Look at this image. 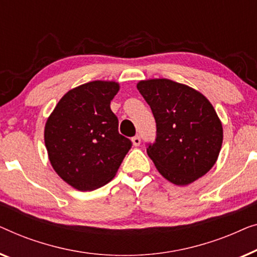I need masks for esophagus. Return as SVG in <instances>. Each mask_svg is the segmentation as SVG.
Here are the masks:
<instances>
[{
  "label": "esophagus",
  "mask_w": 257,
  "mask_h": 257,
  "mask_svg": "<svg viewBox=\"0 0 257 257\" xmlns=\"http://www.w3.org/2000/svg\"><path fill=\"white\" fill-rule=\"evenodd\" d=\"M132 141H133V144H134V146H135V147H139L140 144H141V137H140L139 135L135 136V137H133Z\"/></svg>",
  "instance_id": "esophagus-1"
}]
</instances>
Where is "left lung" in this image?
Listing matches in <instances>:
<instances>
[{
  "label": "left lung",
  "mask_w": 257,
  "mask_h": 257,
  "mask_svg": "<svg viewBox=\"0 0 257 257\" xmlns=\"http://www.w3.org/2000/svg\"><path fill=\"white\" fill-rule=\"evenodd\" d=\"M137 89L156 121V139L147 144V153L161 175L187 185L207 173L222 144V125L211 102L169 79L140 81Z\"/></svg>",
  "instance_id": "8db88e82"
}]
</instances>
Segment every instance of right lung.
Instances as JSON below:
<instances>
[{
  "label": "right lung",
  "mask_w": 257,
  "mask_h": 257,
  "mask_svg": "<svg viewBox=\"0 0 257 257\" xmlns=\"http://www.w3.org/2000/svg\"><path fill=\"white\" fill-rule=\"evenodd\" d=\"M113 81H92L68 91L45 125V146L52 168L79 191L106 185L117 172L132 141L118 133L110 101Z\"/></svg>",
  "instance_id": "1"
}]
</instances>
